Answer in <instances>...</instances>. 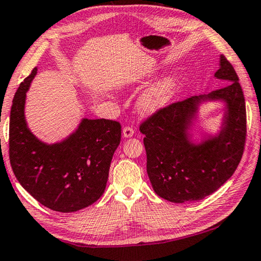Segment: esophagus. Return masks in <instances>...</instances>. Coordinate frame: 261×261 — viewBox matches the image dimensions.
<instances>
[{"label": "esophagus", "instance_id": "esophagus-1", "mask_svg": "<svg viewBox=\"0 0 261 261\" xmlns=\"http://www.w3.org/2000/svg\"><path fill=\"white\" fill-rule=\"evenodd\" d=\"M134 135V129L132 127H129V126H126V127H123V129H122V136L125 139H128V138H132V136Z\"/></svg>", "mask_w": 261, "mask_h": 261}]
</instances>
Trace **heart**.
<instances>
[{
    "label": "heart",
    "mask_w": 261,
    "mask_h": 261,
    "mask_svg": "<svg viewBox=\"0 0 261 261\" xmlns=\"http://www.w3.org/2000/svg\"><path fill=\"white\" fill-rule=\"evenodd\" d=\"M177 75L170 74L162 77L156 84L150 86L140 95L136 102V108L141 114L150 116L165 108L171 102L175 94Z\"/></svg>",
    "instance_id": "obj_1"
}]
</instances>
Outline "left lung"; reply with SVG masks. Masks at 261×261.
Segmentation results:
<instances>
[{"label": "left lung", "mask_w": 261, "mask_h": 261, "mask_svg": "<svg viewBox=\"0 0 261 261\" xmlns=\"http://www.w3.org/2000/svg\"><path fill=\"white\" fill-rule=\"evenodd\" d=\"M214 76L225 87L168 105L140 127L150 182L154 193L168 202H195L210 196L230 179L241 162L246 136L243 90L222 55ZM207 101L224 104L222 125L216 135L204 134L197 141L191 130L200 105Z\"/></svg>", "instance_id": "1"}]
</instances>
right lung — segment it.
<instances>
[{
    "label": "right lung",
    "instance_id": "right-lung-1",
    "mask_svg": "<svg viewBox=\"0 0 261 261\" xmlns=\"http://www.w3.org/2000/svg\"><path fill=\"white\" fill-rule=\"evenodd\" d=\"M38 67L21 82L12 100L9 157L27 193L53 211L68 213L89 206L103 195L110 164L121 140L120 123L82 118L74 132L55 143L32 133L25 118L26 93Z\"/></svg>",
    "mask_w": 261,
    "mask_h": 261
}]
</instances>
